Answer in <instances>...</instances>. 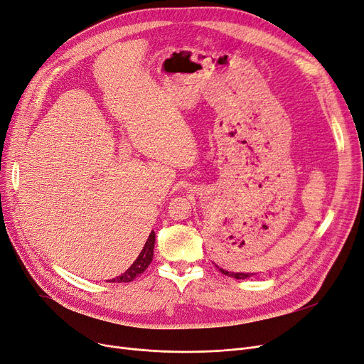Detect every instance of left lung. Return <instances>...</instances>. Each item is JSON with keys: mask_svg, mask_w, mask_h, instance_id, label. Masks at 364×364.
I'll return each instance as SVG.
<instances>
[{"mask_svg": "<svg viewBox=\"0 0 364 364\" xmlns=\"http://www.w3.org/2000/svg\"><path fill=\"white\" fill-rule=\"evenodd\" d=\"M217 266V264H215ZM218 267V266H217ZM218 271L221 272V274H225V275H228V277H233V278H236V279H245V278H248V277H251L250 274H241V272H229V271H226V269H221V267H218Z\"/></svg>", "mask_w": 364, "mask_h": 364, "instance_id": "left-lung-1", "label": "left lung"}]
</instances>
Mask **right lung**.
I'll list each match as a JSON object with an SVG mask.
<instances>
[{
	"label": "right lung",
	"instance_id": "add662e5",
	"mask_svg": "<svg viewBox=\"0 0 364 364\" xmlns=\"http://www.w3.org/2000/svg\"><path fill=\"white\" fill-rule=\"evenodd\" d=\"M153 250H154V232H151L149 235V240L144 245V248L141 250L139 256L136 257V260L131 264V267L126 272H123L120 277H116L112 279V282H131L134 281L138 275L143 274L149 264L151 263L153 259Z\"/></svg>",
	"mask_w": 364,
	"mask_h": 364
}]
</instances>
